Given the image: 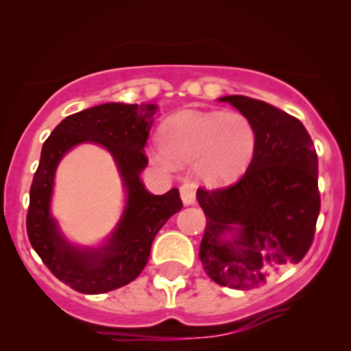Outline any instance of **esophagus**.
<instances>
[{
	"label": "esophagus",
	"mask_w": 351,
	"mask_h": 351,
	"mask_svg": "<svg viewBox=\"0 0 351 351\" xmlns=\"http://www.w3.org/2000/svg\"><path fill=\"white\" fill-rule=\"evenodd\" d=\"M180 195H181V199H183L184 204H193L196 201V186L195 183H186L181 184L180 188Z\"/></svg>",
	"instance_id": "34e87169"
}]
</instances>
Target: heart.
I'll return each mask as SVG.
<instances>
[{
  "instance_id": "1",
  "label": "heart",
  "mask_w": 351,
  "mask_h": 351,
  "mask_svg": "<svg viewBox=\"0 0 351 351\" xmlns=\"http://www.w3.org/2000/svg\"><path fill=\"white\" fill-rule=\"evenodd\" d=\"M256 148V130L239 112L188 110L171 117L162 130L153 158L173 170L176 162H195L204 183L226 184L245 171Z\"/></svg>"
}]
</instances>
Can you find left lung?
Instances as JSON below:
<instances>
[{"mask_svg": "<svg viewBox=\"0 0 351 351\" xmlns=\"http://www.w3.org/2000/svg\"><path fill=\"white\" fill-rule=\"evenodd\" d=\"M219 100L247 117L256 148L236 183L196 193L206 215L199 261L216 284L251 291L308 252L320 213L318 160L299 119L244 95Z\"/></svg>", "mask_w": 351, "mask_h": 351, "instance_id": "8db88e82", "label": "left lung"}]
</instances>
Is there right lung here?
<instances>
[{
    "instance_id": "obj_1",
    "label": "right lung",
    "mask_w": 351,
    "mask_h": 351,
    "mask_svg": "<svg viewBox=\"0 0 351 351\" xmlns=\"http://www.w3.org/2000/svg\"><path fill=\"white\" fill-rule=\"evenodd\" d=\"M155 110L152 104L114 102L86 108L66 117L43 145L29 191L27 237L44 265L74 291L104 293L135 280L148 263L156 232L183 206L178 188L156 196L140 181L148 163L143 148ZM82 141H97L112 153L129 195L119 228L97 252H77L66 245L49 215L55 167L64 152Z\"/></svg>"
}]
</instances>
